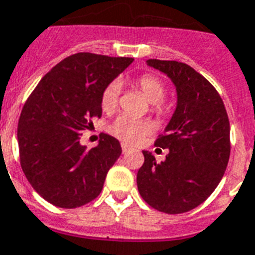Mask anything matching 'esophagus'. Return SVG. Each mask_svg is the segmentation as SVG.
Returning <instances> with one entry per match:
<instances>
[{"mask_svg":"<svg viewBox=\"0 0 255 255\" xmlns=\"http://www.w3.org/2000/svg\"><path fill=\"white\" fill-rule=\"evenodd\" d=\"M128 149H129V147H128L127 144H124V143H122V151H123V153L127 152Z\"/></svg>","mask_w":255,"mask_h":255,"instance_id":"1","label":"esophagus"}]
</instances>
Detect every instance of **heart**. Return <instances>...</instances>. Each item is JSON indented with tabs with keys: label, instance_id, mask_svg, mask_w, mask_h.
Returning <instances> with one entry per match:
<instances>
[{
	"label": "heart",
	"instance_id": "heart-1",
	"mask_svg": "<svg viewBox=\"0 0 255 255\" xmlns=\"http://www.w3.org/2000/svg\"><path fill=\"white\" fill-rule=\"evenodd\" d=\"M132 87L139 89L147 100L151 103V111L153 114L162 116L167 112L166 103L163 99L167 93V87L162 79L152 73H143L131 81ZM120 88L118 83H110L103 89L100 96V107L106 114L114 112L119 106ZM111 135L127 144H136L143 140L145 136L152 133L153 124L148 119H133L127 115H122L110 124L108 127Z\"/></svg>",
	"mask_w": 255,
	"mask_h": 255
}]
</instances>
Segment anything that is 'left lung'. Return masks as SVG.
Here are the masks:
<instances>
[{
	"instance_id": "left-lung-1",
	"label": "left lung",
	"mask_w": 255,
	"mask_h": 255,
	"mask_svg": "<svg viewBox=\"0 0 255 255\" xmlns=\"http://www.w3.org/2000/svg\"><path fill=\"white\" fill-rule=\"evenodd\" d=\"M148 65L167 73L178 91V106L155 145L168 148L162 163L143 151L137 190L145 203L166 214L195 209L213 194L230 158V123L222 97L194 68L155 60Z\"/></svg>"
}]
</instances>
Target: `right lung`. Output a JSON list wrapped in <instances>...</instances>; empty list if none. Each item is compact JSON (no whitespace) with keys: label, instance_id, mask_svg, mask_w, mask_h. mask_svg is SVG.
<instances>
[{"label":"right lung","instance_id":"obj_1","mask_svg":"<svg viewBox=\"0 0 255 255\" xmlns=\"http://www.w3.org/2000/svg\"><path fill=\"white\" fill-rule=\"evenodd\" d=\"M133 61L80 52L64 58L42 77L18 119L19 164L32 187L61 209H76L99 197L107 172L122 153L119 140L102 133L91 149L83 132L102 118L103 89Z\"/></svg>","mask_w":255,"mask_h":255}]
</instances>
